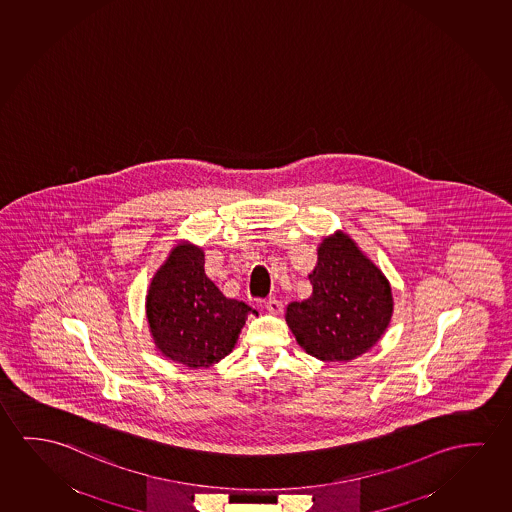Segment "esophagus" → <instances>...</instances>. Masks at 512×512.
Here are the masks:
<instances>
[{"label": "esophagus", "mask_w": 512, "mask_h": 512, "mask_svg": "<svg viewBox=\"0 0 512 512\" xmlns=\"http://www.w3.org/2000/svg\"><path fill=\"white\" fill-rule=\"evenodd\" d=\"M264 307H266L269 314H280L284 305H282V301H278L276 298H269L268 301L264 303Z\"/></svg>", "instance_id": "esophagus-1"}]
</instances>
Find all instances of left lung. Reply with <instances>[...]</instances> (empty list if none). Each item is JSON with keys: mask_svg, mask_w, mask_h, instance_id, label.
I'll use <instances>...</instances> for the list:
<instances>
[{"mask_svg": "<svg viewBox=\"0 0 512 512\" xmlns=\"http://www.w3.org/2000/svg\"><path fill=\"white\" fill-rule=\"evenodd\" d=\"M308 278L312 296L285 314L299 346L323 362H349L376 346L394 312L392 287L353 239L326 237Z\"/></svg>", "mask_w": 512, "mask_h": 512, "instance_id": "1", "label": "left lung"}]
</instances>
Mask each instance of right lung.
<instances>
[{
  "instance_id": "add662e5",
  "label": "right lung",
  "mask_w": 512,
  "mask_h": 512,
  "mask_svg": "<svg viewBox=\"0 0 512 512\" xmlns=\"http://www.w3.org/2000/svg\"><path fill=\"white\" fill-rule=\"evenodd\" d=\"M204 250L181 243L150 282L147 319L159 351L191 369L211 367L232 353L252 308L225 298L207 278Z\"/></svg>"
}]
</instances>
